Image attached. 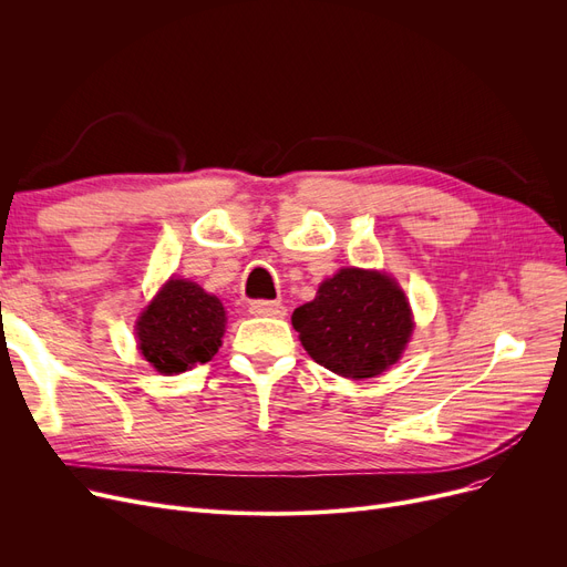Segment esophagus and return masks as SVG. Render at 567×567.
Segmentation results:
<instances>
[{
  "instance_id": "obj_1",
  "label": "esophagus",
  "mask_w": 567,
  "mask_h": 567,
  "mask_svg": "<svg viewBox=\"0 0 567 567\" xmlns=\"http://www.w3.org/2000/svg\"><path fill=\"white\" fill-rule=\"evenodd\" d=\"M285 306L278 301H252L250 303V315L257 317H285Z\"/></svg>"
}]
</instances>
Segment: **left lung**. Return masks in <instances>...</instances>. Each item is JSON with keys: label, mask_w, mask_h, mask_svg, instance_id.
Wrapping results in <instances>:
<instances>
[{"label": "left lung", "mask_w": 567, "mask_h": 567, "mask_svg": "<svg viewBox=\"0 0 567 567\" xmlns=\"http://www.w3.org/2000/svg\"><path fill=\"white\" fill-rule=\"evenodd\" d=\"M291 326L310 359L349 379L389 370L411 338L413 321L398 282L379 271L342 268L296 308Z\"/></svg>", "instance_id": "obj_1"}]
</instances>
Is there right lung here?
<instances>
[{"instance_id":"obj_1","label":"right lung","mask_w":567,"mask_h":567,"mask_svg":"<svg viewBox=\"0 0 567 567\" xmlns=\"http://www.w3.org/2000/svg\"><path fill=\"white\" fill-rule=\"evenodd\" d=\"M225 308L190 280H169L137 321L144 359L163 374L208 363L225 333Z\"/></svg>"}]
</instances>
